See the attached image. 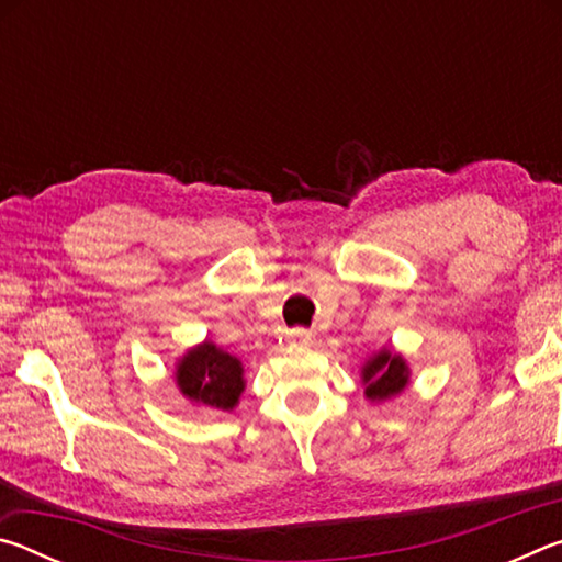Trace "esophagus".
Returning <instances> with one entry per match:
<instances>
[{
  "label": "esophagus",
  "mask_w": 562,
  "mask_h": 562,
  "mask_svg": "<svg viewBox=\"0 0 562 562\" xmlns=\"http://www.w3.org/2000/svg\"><path fill=\"white\" fill-rule=\"evenodd\" d=\"M288 339L292 341V345H310L312 331H307V329H292L290 335H288Z\"/></svg>",
  "instance_id": "esophagus-1"
}]
</instances>
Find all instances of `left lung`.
Segmentation results:
<instances>
[{
    "instance_id": "1",
    "label": "left lung",
    "mask_w": 562,
    "mask_h": 562,
    "mask_svg": "<svg viewBox=\"0 0 562 562\" xmlns=\"http://www.w3.org/2000/svg\"><path fill=\"white\" fill-rule=\"evenodd\" d=\"M359 376L361 386H364V396L369 402L379 404L404 392L412 382V369H408L404 355H398L394 347H384L364 359Z\"/></svg>"
}]
</instances>
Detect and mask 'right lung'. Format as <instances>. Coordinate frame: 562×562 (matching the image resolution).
<instances>
[{
    "label": "right lung",
    "instance_id": "obj_1",
    "mask_svg": "<svg viewBox=\"0 0 562 562\" xmlns=\"http://www.w3.org/2000/svg\"><path fill=\"white\" fill-rule=\"evenodd\" d=\"M176 386L190 404L215 412H233L245 392V367L231 351L203 339L176 359Z\"/></svg>",
    "mask_w": 562,
    "mask_h": 562
}]
</instances>
